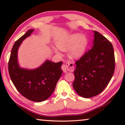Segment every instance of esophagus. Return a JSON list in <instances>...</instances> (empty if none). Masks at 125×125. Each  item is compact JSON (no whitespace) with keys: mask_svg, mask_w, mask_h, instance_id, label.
I'll list each match as a JSON object with an SVG mask.
<instances>
[{"mask_svg":"<svg viewBox=\"0 0 125 125\" xmlns=\"http://www.w3.org/2000/svg\"><path fill=\"white\" fill-rule=\"evenodd\" d=\"M62 71L64 72L65 73L67 72V71L69 72H73L74 71V66L73 65V63L71 61H68L65 64H64L61 66Z\"/></svg>","mask_w":125,"mask_h":125,"instance_id":"esophagus-1","label":"esophagus"}]
</instances>
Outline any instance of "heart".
I'll use <instances>...</instances> for the list:
<instances>
[{"label": "heart", "mask_w": 125, "mask_h": 125, "mask_svg": "<svg viewBox=\"0 0 125 125\" xmlns=\"http://www.w3.org/2000/svg\"><path fill=\"white\" fill-rule=\"evenodd\" d=\"M88 44V40L85 35L73 33L62 37L58 42L57 46L62 51L69 49V54L72 59H78L85 53Z\"/></svg>", "instance_id": "heart-1"}]
</instances>
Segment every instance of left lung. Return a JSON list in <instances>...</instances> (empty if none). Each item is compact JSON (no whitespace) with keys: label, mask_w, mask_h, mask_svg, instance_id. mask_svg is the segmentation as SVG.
I'll use <instances>...</instances> for the list:
<instances>
[{"label":"left lung","mask_w":125,"mask_h":125,"mask_svg":"<svg viewBox=\"0 0 125 125\" xmlns=\"http://www.w3.org/2000/svg\"><path fill=\"white\" fill-rule=\"evenodd\" d=\"M94 39L92 48L78 60L73 86L83 98H90L100 94L112 79L115 69V57L112 43L93 31Z\"/></svg>","instance_id":"left-lung-1"}]
</instances>
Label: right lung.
I'll use <instances>...</instances> for the list:
<instances>
[{
  "label": "right lung",
  "mask_w": 125,
  "mask_h": 125,
  "mask_svg": "<svg viewBox=\"0 0 125 125\" xmlns=\"http://www.w3.org/2000/svg\"><path fill=\"white\" fill-rule=\"evenodd\" d=\"M30 30L15 42L8 61L10 76L18 92L34 102H42L49 98L56 88L62 73V61L53 62L47 60L35 69L21 68L18 61V51L23 40L31 35Z\"/></svg>",
  "instance_id": "right-lung-1"
}]
</instances>
